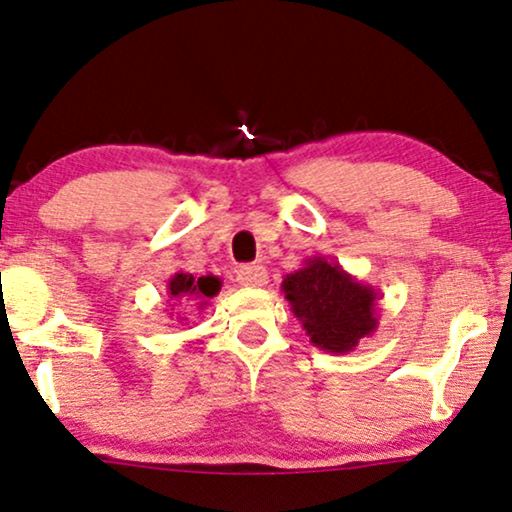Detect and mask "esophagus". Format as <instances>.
<instances>
[{
    "label": "esophagus",
    "instance_id": "1",
    "mask_svg": "<svg viewBox=\"0 0 512 512\" xmlns=\"http://www.w3.org/2000/svg\"><path fill=\"white\" fill-rule=\"evenodd\" d=\"M236 283L241 288H264L269 283V274L262 264H245L236 271Z\"/></svg>",
    "mask_w": 512,
    "mask_h": 512
}]
</instances>
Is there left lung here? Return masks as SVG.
Returning a JSON list of instances; mask_svg holds the SVG:
<instances>
[{"label":"left lung","instance_id":"8db88e82","mask_svg":"<svg viewBox=\"0 0 512 512\" xmlns=\"http://www.w3.org/2000/svg\"><path fill=\"white\" fill-rule=\"evenodd\" d=\"M281 290L311 344L327 353H351L377 332L379 292L335 260L309 257L283 278Z\"/></svg>","mask_w":512,"mask_h":512}]
</instances>
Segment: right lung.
Listing matches in <instances>:
<instances>
[{
	"label": "right lung",
	"mask_w": 512,
	"mask_h": 512,
	"mask_svg": "<svg viewBox=\"0 0 512 512\" xmlns=\"http://www.w3.org/2000/svg\"><path fill=\"white\" fill-rule=\"evenodd\" d=\"M222 288V281L217 276H194L177 271L170 276L166 285V295L170 309H180V306H196V309H206L208 299H213ZM173 316V311H170ZM185 320V318H182Z\"/></svg>",
	"instance_id": "right-lung-1"
}]
</instances>
